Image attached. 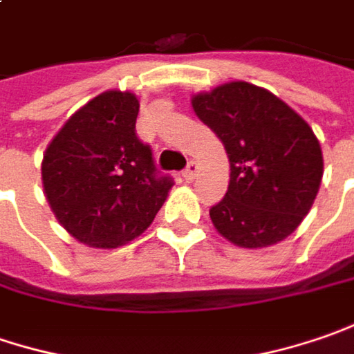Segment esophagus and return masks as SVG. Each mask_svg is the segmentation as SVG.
<instances>
[{
  "mask_svg": "<svg viewBox=\"0 0 354 354\" xmlns=\"http://www.w3.org/2000/svg\"><path fill=\"white\" fill-rule=\"evenodd\" d=\"M196 172H198V164L194 160L188 162V166L184 168V172H182V176H184V180H188V182H192L194 178H196Z\"/></svg>",
  "mask_w": 354,
  "mask_h": 354,
  "instance_id": "1",
  "label": "esophagus"
}]
</instances>
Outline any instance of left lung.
Wrapping results in <instances>:
<instances>
[{
  "instance_id": "left-lung-1",
  "label": "left lung",
  "mask_w": 354,
  "mask_h": 354,
  "mask_svg": "<svg viewBox=\"0 0 354 354\" xmlns=\"http://www.w3.org/2000/svg\"><path fill=\"white\" fill-rule=\"evenodd\" d=\"M192 106L230 158L227 192L209 207L216 230L239 248H268L291 236L323 178L311 127L273 93L243 81L200 93Z\"/></svg>"
}]
</instances>
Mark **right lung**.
Wrapping results in <instances>:
<instances>
[{"mask_svg":"<svg viewBox=\"0 0 354 354\" xmlns=\"http://www.w3.org/2000/svg\"><path fill=\"white\" fill-rule=\"evenodd\" d=\"M138 99L106 91L65 122L45 150L41 174L55 218L93 248H118L140 236L174 180L136 136Z\"/></svg>","mask_w":354,"mask_h":354,"instance_id":"1","label":"right lung"}]
</instances>
